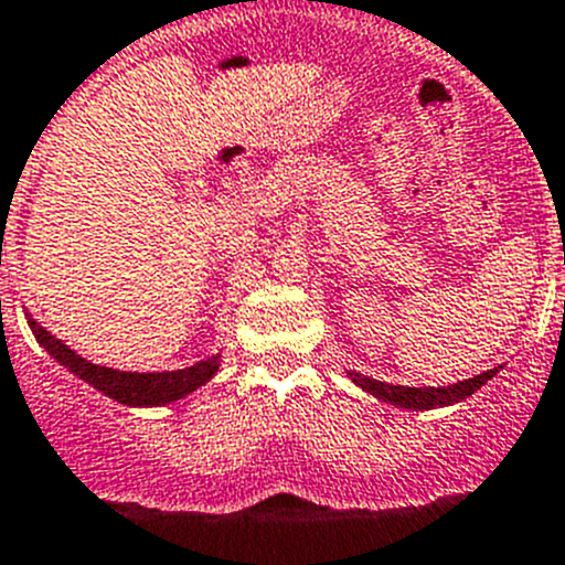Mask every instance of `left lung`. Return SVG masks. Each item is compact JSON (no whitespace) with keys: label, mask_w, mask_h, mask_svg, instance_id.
<instances>
[{"label":"left lung","mask_w":565,"mask_h":565,"mask_svg":"<svg viewBox=\"0 0 565 565\" xmlns=\"http://www.w3.org/2000/svg\"><path fill=\"white\" fill-rule=\"evenodd\" d=\"M501 365L484 371V374H476L470 380H461V383L454 385H441V388H414V385H391L380 383V380H371L365 374H358V371H345V377L352 380L354 385L365 391V394L377 396L383 403L396 405V408H408V411H434V408H447V405H456L461 399H467L470 394L481 388L487 380H492L498 374Z\"/></svg>","instance_id":"obj_1"}]
</instances>
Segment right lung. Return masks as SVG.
<instances>
[{"mask_svg": "<svg viewBox=\"0 0 565 565\" xmlns=\"http://www.w3.org/2000/svg\"><path fill=\"white\" fill-rule=\"evenodd\" d=\"M24 318H28V327L30 332H33V338L39 340V345H42L55 363L64 365L70 374H75L78 380L89 383L95 391L109 396V399H115V403L120 405H129V408H157V405L177 403L182 396L194 394L196 388L211 383L222 363L220 352L180 371L140 374V371L109 369V365H98L93 363V360L81 358V354L75 352V349H70L64 340H58L53 332H47L30 312H24Z\"/></svg>", "mask_w": 565, "mask_h": 565, "instance_id": "1", "label": "right lung"}]
</instances>
